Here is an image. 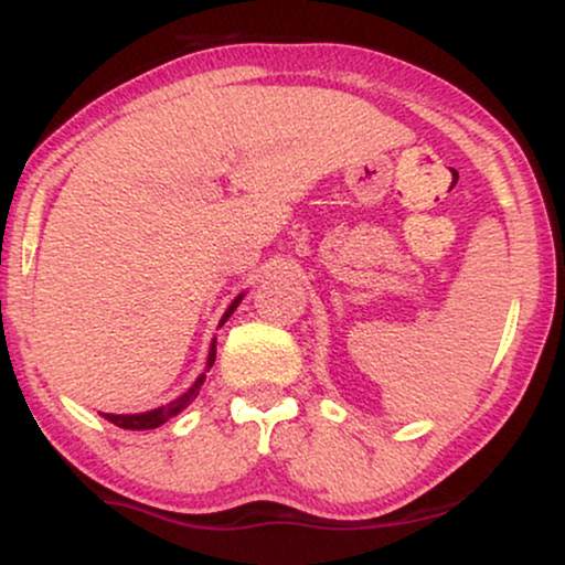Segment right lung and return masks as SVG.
Here are the masks:
<instances>
[{
    "label": "right lung",
    "instance_id": "add662e5",
    "mask_svg": "<svg viewBox=\"0 0 565 565\" xmlns=\"http://www.w3.org/2000/svg\"><path fill=\"white\" fill-rule=\"evenodd\" d=\"M242 300H244V291L236 297V300H233V302L228 305V310H225L223 319H220V327H223V323L231 319V313L238 308V302H242ZM215 342H217V340H212V345H210V355H206V369H204V374H199L196 382H193V385L188 387V391H185L183 395H178V398L170 401V404H167V406L151 408V412H140V414H103V412H100V414L108 419V423H114L116 427H125V430H153V427L164 425L167 419H172L174 414L183 412V408H185L188 404H191V401L199 395V387L204 385L206 372H210L212 364H215V355H217V345H215Z\"/></svg>",
    "mask_w": 565,
    "mask_h": 565
}]
</instances>
